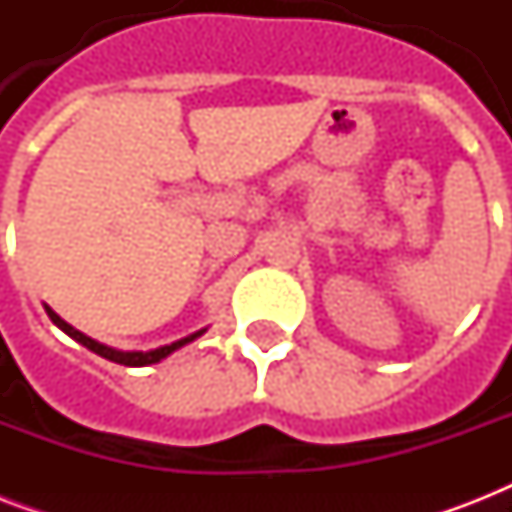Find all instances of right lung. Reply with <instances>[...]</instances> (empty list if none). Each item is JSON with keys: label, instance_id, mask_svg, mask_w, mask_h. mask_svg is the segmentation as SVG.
Masks as SVG:
<instances>
[{"label": "right lung", "instance_id": "obj_1", "mask_svg": "<svg viewBox=\"0 0 512 512\" xmlns=\"http://www.w3.org/2000/svg\"><path fill=\"white\" fill-rule=\"evenodd\" d=\"M47 316L52 319V324L55 327H60L63 332H66L68 337H74L76 342H82L84 348L92 350V353H98V356L108 358V361H114V364H122V366H148V364H156V361H162V358H167L170 353H175L177 348H183V345H188V342H193L196 337H201L207 329H199V332H193V335L183 337V340L172 342V345H162V348L156 350H148V353H143V350H116V348H108V345H103V342L92 340V337H87L84 332H79V329H74L71 324H66V321L60 319L58 313L52 311V308H47Z\"/></svg>", "mask_w": 512, "mask_h": 512}]
</instances>
